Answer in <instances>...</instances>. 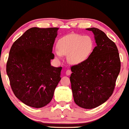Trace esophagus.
I'll return each mask as SVG.
<instances>
[{"label":"esophagus","mask_w":129,"mask_h":129,"mask_svg":"<svg viewBox=\"0 0 129 129\" xmlns=\"http://www.w3.org/2000/svg\"><path fill=\"white\" fill-rule=\"evenodd\" d=\"M71 73H72V72H71L70 70L68 69L66 71V75H68V76H69V75H70Z\"/></svg>","instance_id":"esophagus-1"}]
</instances>
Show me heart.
I'll return each mask as SVG.
<instances>
[{
	"label": "heart",
	"instance_id": "obj_1",
	"mask_svg": "<svg viewBox=\"0 0 129 129\" xmlns=\"http://www.w3.org/2000/svg\"><path fill=\"white\" fill-rule=\"evenodd\" d=\"M56 55L60 58L67 55V60L71 64L78 65L84 62L92 52L93 42L88 36L70 34L62 37L57 44Z\"/></svg>",
	"mask_w": 129,
	"mask_h": 129
}]
</instances>
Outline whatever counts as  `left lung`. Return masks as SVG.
I'll use <instances>...</instances> for the list:
<instances>
[{"instance_id": "obj_1", "label": "left lung", "mask_w": 129, "mask_h": 129, "mask_svg": "<svg viewBox=\"0 0 129 129\" xmlns=\"http://www.w3.org/2000/svg\"><path fill=\"white\" fill-rule=\"evenodd\" d=\"M94 35L96 46L88 58L72 66L70 82L74 101L79 107H98L113 94L121 69L116 44L96 28H87Z\"/></svg>"}]
</instances>
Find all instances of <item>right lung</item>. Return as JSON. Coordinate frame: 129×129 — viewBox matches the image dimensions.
Listing matches in <instances>:
<instances>
[{
    "label": "right lung",
    "instance_id": "1",
    "mask_svg": "<svg viewBox=\"0 0 129 129\" xmlns=\"http://www.w3.org/2000/svg\"><path fill=\"white\" fill-rule=\"evenodd\" d=\"M58 28H31L13 43L7 73L14 95L30 107H44L52 100L62 67L51 66Z\"/></svg>",
    "mask_w": 129,
    "mask_h": 129
}]
</instances>
